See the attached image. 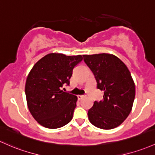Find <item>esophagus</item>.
Listing matches in <instances>:
<instances>
[{
    "label": "esophagus",
    "mask_w": 155,
    "mask_h": 155,
    "mask_svg": "<svg viewBox=\"0 0 155 155\" xmlns=\"http://www.w3.org/2000/svg\"><path fill=\"white\" fill-rule=\"evenodd\" d=\"M77 97H78V99L81 100V99H82L83 98H84L85 96H81V95H79V96H77Z\"/></svg>",
    "instance_id": "34e87169"
}]
</instances>
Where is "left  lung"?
<instances>
[{"mask_svg":"<svg viewBox=\"0 0 155 155\" xmlns=\"http://www.w3.org/2000/svg\"><path fill=\"white\" fill-rule=\"evenodd\" d=\"M95 76L103 99L95 101L88 110V119L95 127L111 130L121 124L130 115L135 96V85L127 65L110 54L83 55Z\"/></svg>","mask_w":155,"mask_h":155,"instance_id":"obj_1","label":"left lung"}]
</instances>
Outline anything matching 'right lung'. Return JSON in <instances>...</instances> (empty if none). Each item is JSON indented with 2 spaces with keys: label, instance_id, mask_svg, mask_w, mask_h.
<instances>
[{
  "label": "right lung",
  "instance_id": "obj_1",
  "mask_svg": "<svg viewBox=\"0 0 155 155\" xmlns=\"http://www.w3.org/2000/svg\"><path fill=\"white\" fill-rule=\"evenodd\" d=\"M82 59L81 55L51 53L30 71L25 86L27 105L42 127L57 129L72 120L77 96L61 89L63 84H69L73 70Z\"/></svg>",
  "mask_w": 155,
  "mask_h": 155
}]
</instances>
